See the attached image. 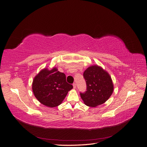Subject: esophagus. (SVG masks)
<instances>
[{
  "label": "esophagus",
  "mask_w": 147,
  "mask_h": 147,
  "mask_svg": "<svg viewBox=\"0 0 147 147\" xmlns=\"http://www.w3.org/2000/svg\"><path fill=\"white\" fill-rule=\"evenodd\" d=\"M73 87H74V88H76V83H73Z\"/></svg>",
  "instance_id": "esophagus-1"
}]
</instances>
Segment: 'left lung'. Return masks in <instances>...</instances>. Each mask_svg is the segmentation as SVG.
I'll return each mask as SVG.
<instances>
[{"label":"left lung","mask_w":147,"mask_h":147,"mask_svg":"<svg viewBox=\"0 0 147 147\" xmlns=\"http://www.w3.org/2000/svg\"><path fill=\"white\" fill-rule=\"evenodd\" d=\"M83 77L86 83V91L80 92V96L87 106L95 107L104 104L112 94V80L101 67H89L84 72Z\"/></svg>","instance_id":"1"}]
</instances>
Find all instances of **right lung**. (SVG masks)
Masks as SVG:
<instances>
[{"label": "right lung", "mask_w": 147, "mask_h": 147, "mask_svg": "<svg viewBox=\"0 0 147 147\" xmlns=\"http://www.w3.org/2000/svg\"><path fill=\"white\" fill-rule=\"evenodd\" d=\"M32 88L35 97L41 104L55 107L62 103L73 86L66 82L64 73L54 67L42 70L34 77Z\"/></svg>", "instance_id": "add662e5"}]
</instances>
